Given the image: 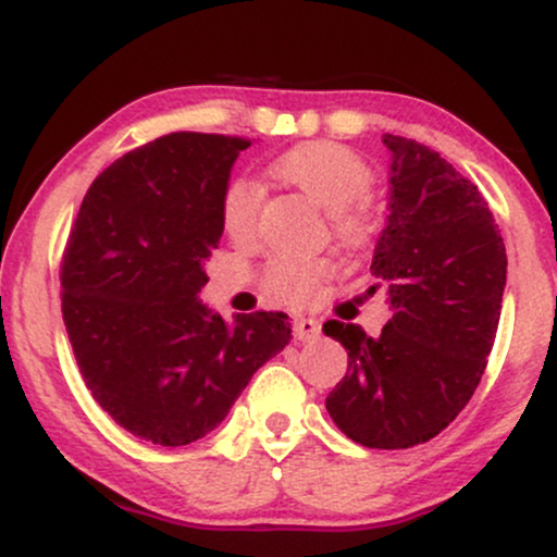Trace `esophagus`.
<instances>
[{
  "mask_svg": "<svg viewBox=\"0 0 557 557\" xmlns=\"http://www.w3.org/2000/svg\"><path fill=\"white\" fill-rule=\"evenodd\" d=\"M319 332H322V327H319L317 319L300 317L296 319V324H293V335H296V341H314V337H319Z\"/></svg>",
  "mask_w": 557,
  "mask_h": 557,
  "instance_id": "esophagus-1",
  "label": "esophagus"
}]
</instances>
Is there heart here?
<instances>
[{
  "instance_id": "obj_1",
  "label": "heart",
  "mask_w": 557,
  "mask_h": 557,
  "mask_svg": "<svg viewBox=\"0 0 557 557\" xmlns=\"http://www.w3.org/2000/svg\"><path fill=\"white\" fill-rule=\"evenodd\" d=\"M272 170L327 209L332 233L343 243L356 246L367 240L372 230L367 196L374 185V170L359 151L337 140H309L280 154ZM259 185L246 175L230 177L220 194V225L227 238L240 246L251 243L259 233ZM327 277L330 264L324 259L272 257L261 267V290L274 304L304 306Z\"/></svg>"
}]
</instances>
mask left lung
<instances>
[{
  "label": "left lung",
  "mask_w": 557,
  "mask_h": 557,
  "mask_svg": "<svg viewBox=\"0 0 557 557\" xmlns=\"http://www.w3.org/2000/svg\"><path fill=\"white\" fill-rule=\"evenodd\" d=\"M389 216L372 274L393 319L369 337L330 319L324 335L348 350V374L327 395L354 443L403 450L437 437L487 369L505 287V243L482 190L430 146L389 136Z\"/></svg>",
  "instance_id": "obj_1"
}]
</instances>
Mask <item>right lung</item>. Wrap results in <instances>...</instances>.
<instances>
[{
	"mask_svg": "<svg viewBox=\"0 0 557 557\" xmlns=\"http://www.w3.org/2000/svg\"><path fill=\"white\" fill-rule=\"evenodd\" d=\"M251 140L170 133L127 151L83 196L60 264L62 319L94 400L154 445H188L227 417L290 343L283 311L235 314L196 296L220 248V194Z\"/></svg>",
	"mask_w": 557,
	"mask_h": 557,
	"instance_id": "obj_1",
	"label": "right lung"
}]
</instances>
